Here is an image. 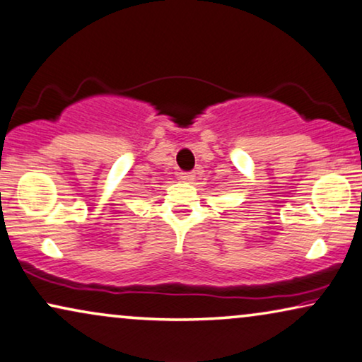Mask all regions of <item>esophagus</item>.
Returning <instances> with one entry per match:
<instances>
[{
  "instance_id": "1",
  "label": "esophagus",
  "mask_w": 362,
  "mask_h": 362,
  "mask_svg": "<svg viewBox=\"0 0 362 362\" xmlns=\"http://www.w3.org/2000/svg\"><path fill=\"white\" fill-rule=\"evenodd\" d=\"M180 178L184 182H189V184H192L195 178V172H180Z\"/></svg>"
}]
</instances>
